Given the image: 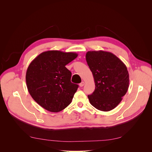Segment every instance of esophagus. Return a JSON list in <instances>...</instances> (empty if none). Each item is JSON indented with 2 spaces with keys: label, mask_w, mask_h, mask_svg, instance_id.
<instances>
[{
  "label": "esophagus",
  "mask_w": 152,
  "mask_h": 152,
  "mask_svg": "<svg viewBox=\"0 0 152 152\" xmlns=\"http://www.w3.org/2000/svg\"><path fill=\"white\" fill-rule=\"evenodd\" d=\"M84 84H85V83H84V81H83V82H81L80 84H79V86H80V87H83V86H84Z\"/></svg>",
  "instance_id": "34e87169"
}]
</instances>
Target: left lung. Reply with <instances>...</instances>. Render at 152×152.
Returning a JSON list of instances; mask_svg holds the SVG:
<instances>
[{
  "label": "left lung",
  "instance_id": "obj_1",
  "mask_svg": "<svg viewBox=\"0 0 152 152\" xmlns=\"http://www.w3.org/2000/svg\"><path fill=\"white\" fill-rule=\"evenodd\" d=\"M86 58L95 85L94 92L88 95L91 104L103 111L114 109L129 87L126 66L113 53L103 50L87 52Z\"/></svg>",
  "mask_w": 152,
  "mask_h": 152
}]
</instances>
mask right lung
I'll use <instances>...</instances> for the list:
<instances>
[{"label":"right lung","mask_w":152,"mask_h":152,"mask_svg":"<svg viewBox=\"0 0 152 152\" xmlns=\"http://www.w3.org/2000/svg\"><path fill=\"white\" fill-rule=\"evenodd\" d=\"M77 55L49 50L39 54L29 64L26 74L28 92L47 111L59 112L71 103L78 85L71 82V73L65 66Z\"/></svg>","instance_id":"obj_1"}]
</instances>
